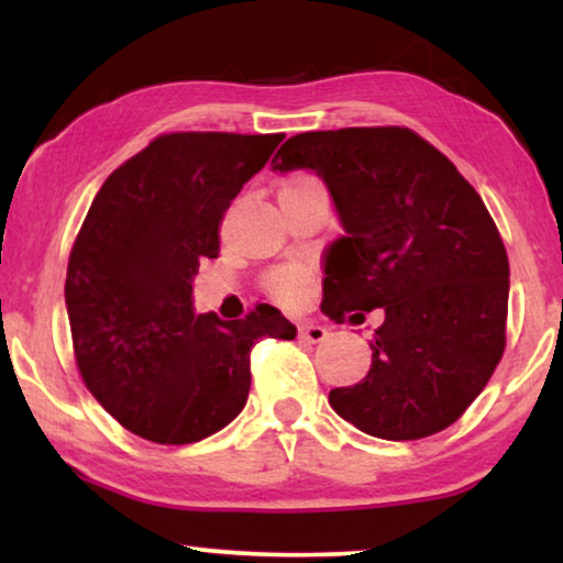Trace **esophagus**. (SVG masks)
I'll use <instances>...</instances> for the list:
<instances>
[{
    "mask_svg": "<svg viewBox=\"0 0 563 563\" xmlns=\"http://www.w3.org/2000/svg\"><path fill=\"white\" fill-rule=\"evenodd\" d=\"M297 335L302 338V341L322 343V341H325V338H328V328L314 325V322H299V325H297Z\"/></svg>",
    "mask_w": 563,
    "mask_h": 563,
    "instance_id": "1",
    "label": "esophagus"
}]
</instances>
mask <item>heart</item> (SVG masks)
<instances>
[{"instance_id": "1", "label": "heart", "mask_w": 563, "mask_h": 563, "mask_svg": "<svg viewBox=\"0 0 563 563\" xmlns=\"http://www.w3.org/2000/svg\"><path fill=\"white\" fill-rule=\"evenodd\" d=\"M312 184L318 181L310 179V176H297V179H289L284 184L282 191L312 187ZM307 289H310V279H307L305 272H297V268H282V272L268 276V291L284 305H299L307 297Z\"/></svg>"}]
</instances>
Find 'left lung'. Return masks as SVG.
<instances>
[{
  "label": "left lung",
  "mask_w": 563,
  "mask_h": 563,
  "mask_svg": "<svg viewBox=\"0 0 563 563\" xmlns=\"http://www.w3.org/2000/svg\"><path fill=\"white\" fill-rule=\"evenodd\" d=\"M299 168L325 181L343 225L325 251L322 310H384L372 368L330 391V407L384 441L449 428L505 351L510 264L482 197L407 128L299 133L272 172Z\"/></svg>",
  "instance_id": "obj_1"
}]
</instances>
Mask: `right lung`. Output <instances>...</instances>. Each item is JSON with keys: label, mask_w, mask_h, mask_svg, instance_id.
Instances as JSON below:
<instances>
[{"label": "right lung", "mask_w": 563, "mask_h": 563, "mask_svg": "<svg viewBox=\"0 0 563 563\" xmlns=\"http://www.w3.org/2000/svg\"><path fill=\"white\" fill-rule=\"evenodd\" d=\"M279 135L172 133L107 176L76 238L66 312L76 364L97 402L145 441L197 443L243 410L251 349L297 330L272 305L243 320L197 314L199 261Z\"/></svg>", "instance_id": "add662e5"}]
</instances>
